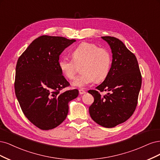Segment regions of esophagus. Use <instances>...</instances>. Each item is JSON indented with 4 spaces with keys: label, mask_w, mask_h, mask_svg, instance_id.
<instances>
[{
    "label": "esophagus",
    "mask_w": 160,
    "mask_h": 160,
    "mask_svg": "<svg viewBox=\"0 0 160 160\" xmlns=\"http://www.w3.org/2000/svg\"><path fill=\"white\" fill-rule=\"evenodd\" d=\"M79 93H80V94H84L86 93V91L84 90L83 89H80L79 90Z\"/></svg>",
    "instance_id": "1"
}]
</instances>
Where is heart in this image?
<instances>
[{
    "label": "heart",
    "mask_w": 160,
    "mask_h": 160,
    "mask_svg": "<svg viewBox=\"0 0 160 160\" xmlns=\"http://www.w3.org/2000/svg\"><path fill=\"white\" fill-rule=\"evenodd\" d=\"M72 57L60 58L58 67L63 75L68 79L74 78L81 67L82 74L74 80L73 85L83 88L96 81L100 82L106 79L110 70L112 56L105 48L96 44L83 42L72 52Z\"/></svg>",
    "instance_id": "heart-1"
}]
</instances>
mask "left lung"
<instances>
[{
	"label": "left lung",
	"instance_id": "8db88e82",
	"mask_svg": "<svg viewBox=\"0 0 160 160\" xmlns=\"http://www.w3.org/2000/svg\"><path fill=\"white\" fill-rule=\"evenodd\" d=\"M109 44L112 62L108 76L96 90L88 91L94 101L89 107L90 115L98 124L113 128L126 122L134 112L142 86V74L136 56L121 40L102 37ZM108 91L102 97L99 92Z\"/></svg>",
	"mask_w": 160,
	"mask_h": 160
}]
</instances>
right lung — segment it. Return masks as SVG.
Segmentation results:
<instances>
[{
  "label": "right lung",
  "mask_w": 160,
  "mask_h": 160,
  "mask_svg": "<svg viewBox=\"0 0 160 160\" xmlns=\"http://www.w3.org/2000/svg\"><path fill=\"white\" fill-rule=\"evenodd\" d=\"M76 42L43 35L32 41L18 59L14 91L24 116L42 130L58 126L68 113V102L78 90L62 91L70 86L60 71V54Z\"/></svg>",
  "instance_id": "add662e5"
}]
</instances>
